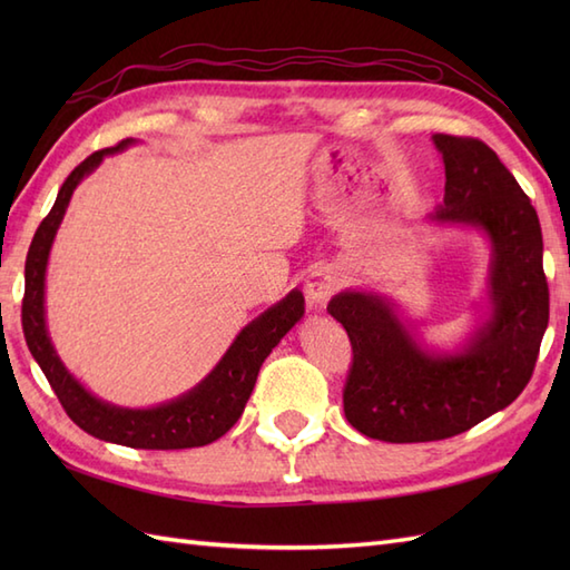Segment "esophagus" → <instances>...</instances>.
I'll return each instance as SVG.
<instances>
[{
  "instance_id": "esophagus-1",
  "label": "esophagus",
  "mask_w": 570,
  "mask_h": 570,
  "mask_svg": "<svg viewBox=\"0 0 570 570\" xmlns=\"http://www.w3.org/2000/svg\"><path fill=\"white\" fill-rule=\"evenodd\" d=\"M337 288H341V276H337L333 269H328V266H318V269H313L304 284L308 306L321 308L325 301L337 292Z\"/></svg>"
}]
</instances>
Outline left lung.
<instances>
[{
  "label": "left lung",
  "mask_w": 570,
  "mask_h": 570,
  "mask_svg": "<svg viewBox=\"0 0 570 570\" xmlns=\"http://www.w3.org/2000/svg\"><path fill=\"white\" fill-rule=\"evenodd\" d=\"M445 196L429 220L475 227L490 239V318L453 355L423 350L372 292H343L328 313L353 345L343 390L345 419L367 439L426 443L451 439L510 406L534 372L549 325L539 215L485 141L433 135Z\"/></svg>",
  "instance_id": "8db88e82"
}]
</instances>
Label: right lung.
Masks as SVG:
<instances>
[{"label":"right lung","mask_w":570,"mask_h":570,"mask_svg":"<svg viewBox=\"0 0 570 570\" xmlns=\"http://www.w3.org/2000/svg\"><path fill=\"white\" fill-rule=\"evenodd\" d=\"M129 144L135 141L125 139L117 147L95 151L80 166L72 168V174L58 190L51 213L43 217V223L36 229L27 254V269H23V276H27L21 301L23 337H27L33 360L39 362L66 414L85 433L100 441L144 448V451H178V448L208 445L233 429L242 416L254 382H257L262 362L304 316V294L294 288L286 298L245 325L208 377L184 396L174 399V402L154 409H122L107 404L85 390L60 362L51 337H48L43 308L46 264L72 190L85 176L100 166L107 154L122 151Z\"/></svg>","instance_id":"right-lung-1"}]
</instances>
